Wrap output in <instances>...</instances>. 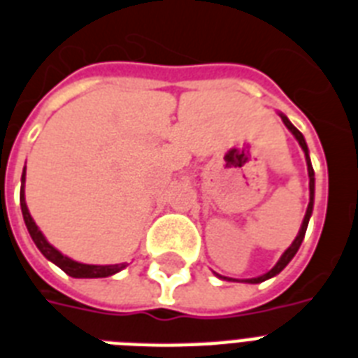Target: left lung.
Wrapping results in <instances>:
<instances>
[{
    "label": "left lung",
    "mask_w": 358,
    "mask_h": 358,
    "mask_svg": "<svg viewBox=\"0 0 358 358\" xmlns=\"http://www.w3.org/2000/svg\"><path fill=\"white\" fill-rule=\"evenodd\" d=\"M281 119H283L285 127L292 132V136H294L296 139H298V143H300V147L303 149L305 152V159H307V173H309V206H307V211H305V217H303V222H301V228L300 231H298V235H296V239L292 241V245L289 246V248L285 250L283 255L280 257V261L274 264V268H270L266 274L259 275V278H250V280H243L245 283H263V281L270 280V278H274V275H278L281 272V270L287 266V264L292 261V257L296 255V252L300 250L301 246V241H303L305 237V231H307V226H309V219L310 215H313V206H315V171H313V165H310V158H309V149H307V143H305V138L303 134L300 132V130L296 129L294 124L290 123L289 117L287 115H283V113H280ZM219 275V274H217ZM220 280H228L231 281V278H224V275H219ZM234 281H239V280H234Z\"/></svg>",
    "instance_id": "left-lung-1"
}]
</instances>
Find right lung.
Returning <instances> with one entry per match:
<instances>
[{"label": "right lung", "mask_w": 358, "mask_h": 358, "mask_svg": "<svg viewBox=\"0 0 358 358\" xmlns=\"http://www.w3.org/2000/svg\"><path fill=\"white\" fill-rule=\"evenodd\" d=\"M23 185H25V169L22 174V191H20V206H22L23 220H25V226L29 229V235L31 239L34 241L36 248L43 254L45 259H49L51 263H55L58 268H62L64 272L71 278H108V275L117 274L127 266V263L119 264H84L78 263V261L69 259L64 254H60L53 245H49L48 239L43 237V234L40 231V228L36 226V222L33 220L31 213H29L27 204H25V191H23Z\"/></svg>", "instance_id": "obj_1"}]
</instances>
